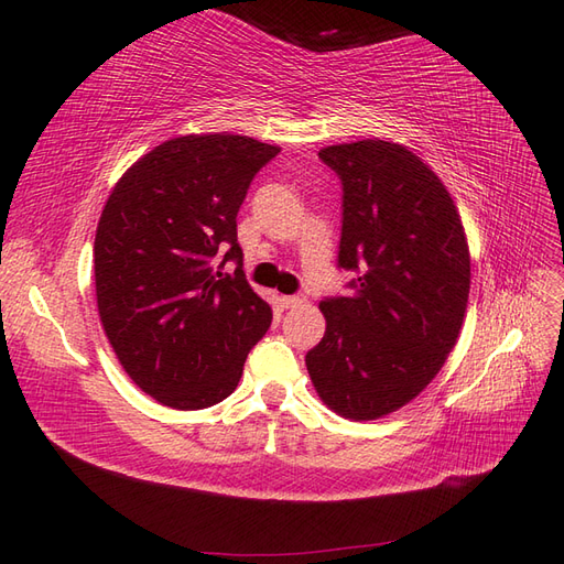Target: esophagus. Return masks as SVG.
Wrapping results in <instances>:
<instances>
[{
	"label": "esophagus",
	"mask_w": 564,
	"mask_h": 564,
	"mask_svg": "<svg viewBox=\"0 0 564 564\" xmlns=\"http://www.w3.org/2000/svg\"><path fill=\"white\" fill-rule=\"evenodd\" d=\"M301 303H305V296L301 294H292V296H282V305L284 308H299Z\"/></svg>",
	"instance_id": "1"
}]
</instances>
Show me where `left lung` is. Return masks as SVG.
<instances>
[{
	"mask_svg": "<svg viewBox=\"0 0 564 564\" xmlns=\"http://www.w3.org/2000/svg\"><path fill=\"white\" fill-rule=\"evenodd\" d=\"M340 181L338 268L350 296H324L319 344L305 355L334 412L371 421L429 386L454 348L470 292V256L447 187L388 141L322 148Z\"/></svg>",
	"mask_w": 564,
	"mask_h": 564,
	"instance_id": "left-lung-1",
	"label": "left lung"
}]
</instances>
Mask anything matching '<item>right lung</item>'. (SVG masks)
<instances>
[{"instance_id":"add662e5","label":"right lung","mask_w":564,"mask_h":564,"mask_svg":"<svg viewBox=\"0 0 564 564\" xmlns=\"http://www.w3.org/2000/svg\"><path fill=\"white\" fill-rule=\"evenodd\" d=\"M280 148L247 135H181L119 178L94 242L98 313L124 371L158 402L226 400L272 308L249 286L237 212ZM226 262L238 268L220 273Z\"/></svg>"}]
</instances>
